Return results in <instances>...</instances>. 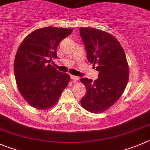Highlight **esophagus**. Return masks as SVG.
Returning <instances> with one entry per match:
<instances>
[{"label": "esophagus", "mask_w": 150, "mask_h": 150, "mask_svg": "<svg viewBox=\"0 0 150 150\" xmlns=\"http://www.w3.org/2000/svg\"><path fill=\"white\" fill-rule=\"evenodd\" d=\"M71 79H72L74 82H77L78 80H79V78L77 76H75V75H71Z\"/></svg>", "instance_id": "1"}]
</instances>
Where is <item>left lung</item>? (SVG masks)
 I'll return each mask as SVG.
<instances>
[{
	"label": "left lung",
	"instance_id": "obj_1",
	"mask_svg": "<svg viewBox=\"0 0 150 150\" xmlns=\"http://www.w3.org/2000/svg\"><path fill=\"white\" fill-rule=\"evenodd\" d=\"M87 60L99 72L95 81L80 80L86 93L81 104L92 113L102 112L112 107L123 94L129 81V67L119 41L110 33L93 28H80Z\"/></svg>",
	"mask_w": 150,
	"mask_h": 150
}]
</instances>
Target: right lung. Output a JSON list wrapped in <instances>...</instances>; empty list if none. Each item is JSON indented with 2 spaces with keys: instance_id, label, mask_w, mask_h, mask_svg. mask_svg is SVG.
<instances>
[{
  "instance_id": "obj_1",
  "label": "right lung",
  "mask_w": 150,
  "mask_h": 150,
  "mask_svg": "<svg viewBox=\"0 0 150 150\" xmlns=\"http://www.w3.org/2000/svg\"><path fill=\"white\" fill-rule=\"evenodd\" d=\"M72 29L52 26L28 35L21 43L14 61L19 92L35 108L47 110L56 104L70 76L58 72L51 62L57 58V47Z\"/></svg>"
}]
</instances>
